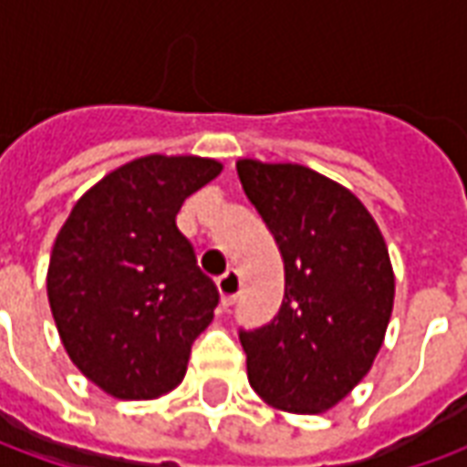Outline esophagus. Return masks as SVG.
Instances as JSON below:
<instances>
[{
  "mask_svg": "<svg viewBox=\"0 0 467 467\" xmlns=\"http://www.w3.org/2000/svg\"><path fill=\"white\" fill-rule=\"evenodd\" d=\"M240 287H243V283H240V275L234 273V270H227V273L217 280V290H220V297H223L224 307L237 300Z\"/></svg>",
  "mask_w": 467,
  "mask_h": 467,
  "instance_id": "1",
  "label": "esophagus"
}]
</instances>
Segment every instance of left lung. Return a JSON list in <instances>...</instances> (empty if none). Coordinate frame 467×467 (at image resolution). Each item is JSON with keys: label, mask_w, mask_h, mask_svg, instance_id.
Here are the masks:
<instances>
[{"label": "left lung", "mask_w": 467, "mask_h": 467, "mask_svg": "<svg viewBox=\"0 0 467 467\" xmlns=\"http://www.w3.org/2000/svg\"><path fill=\"white\" fill-rule=\"evenodd\" d=\"M237 174L285 263L280 313L240 330L254 392L290 412H323L368 375L395 297L378 224L343 184L303 164L240 160Z\"/></svg>", "instance_id": "left-lung-1"}]
</instances>
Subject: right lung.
Listing matches in <instances>:
<instances>
[{"label": "right lung", "mask_w": 467, "mask_h": 467, "mask_svg": "<svg viewBox=\"0 0 467 467\" xmlns=\"http://www.w3.org/2000/svg\"><path fill=\"white\" fill-rule=\"evenodd\" d=\"M223 172L204 157L150 154L79 197L52 247L47 295L67 355L119 400L182 382L220 293L177 230L182 202Z\"/></svg>", "instance_id": "right-lung-1"}]
</instances>
